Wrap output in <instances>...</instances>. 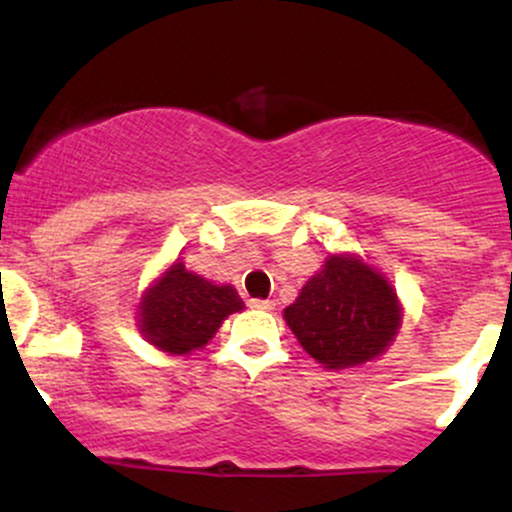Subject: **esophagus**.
I'll return each instance as SVG.
<instances>
[{
    "label": "esophagus",
    "instance_id": "1",
    "mask_svg": "<svg viewBox=\"0 0 512 512\" xmlns=\"http://www.w3.org/2000/svg\"><path fill=\"white\" fill-rule=\"evenodd\" d=\"M250 308H255V310H274V301H262V298H250Z\"/></svg>",
    "mask_w": 512,
    "mask_h": 512
}]
</instances>
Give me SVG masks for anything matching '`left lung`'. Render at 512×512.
I'll list each match as a JSON object with an SVG mask.
<instances>
[{"mask_svg":"<svg viewBox=\"0 0 512 512\" xmlns=\"http://www.w3.org/2000/svg\"><path fill=\"white\" fill-rule=\"evenodd\" d=\"M284 320L317 363L339 370L385 354L402 325V308L383 274L354 255H330Z\"/></svg>","mask_w":512,"mask_h":512,"instance_id":"obj_1","label":"left lung"}]
</instances>
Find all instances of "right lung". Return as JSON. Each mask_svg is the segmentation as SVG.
I'll list each match as a JSON object with an SVG mask.
<instances>
[{"label": "right lung", "mask_w": 512, "mask_h": 512, "mask_svg": "<svg viewBox=\"0 0 512 512\" xmlns=\"http://www.w3.org/2000/svg\"><path fill=\"white\" fill-rule=\"evenodd\" d=\"M243 310L233 286H216L173 262L139 303V332L168 354H190L214 337L221 322Z\"/></svg>", "instance_id": "right-lung-1"}]
</instances>
